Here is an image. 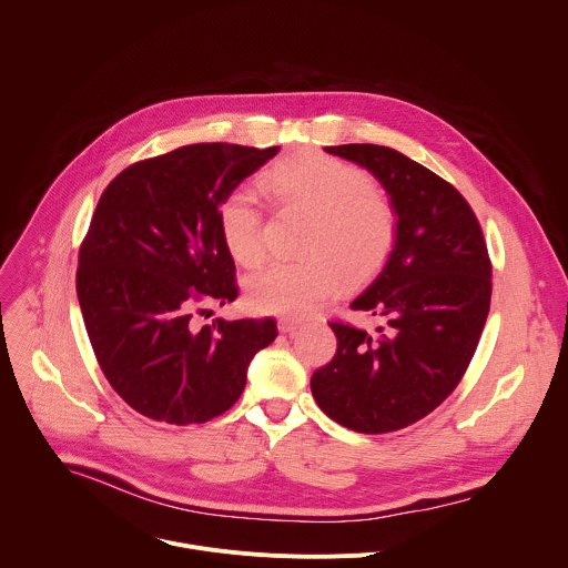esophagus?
<instances>
[{"label": "esophagus", "mask_w": 568, "mask_h": 568, "mask_svg": "<svg viewBox=\"0 0 568 568\" xmlns=\"http://www.w3.org/2000/svg\"><path fill=\"white\" fill-rule=\"evenodd\" d=\"M296 328H301V321H298V318H294V316H283V318H278V331H281L283 335H292Z\"/></svg>", "instance_id": "1"}]
</instances>
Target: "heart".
<instances>
[{
	"label": "heart",
	"mask_w": 568,
	"mask_h": 568,
	"mask_svg": "<svg viewBox=\"0 0 568 568\" xmlns=\"http://www.w3.org/2000/svg\"><path fill=\"white\" fill-rule=\"evenodd\" d=\"M263 191L283 211L307 215L301 261L274 263L247 281V301L261 312L310 314L346 281L373 278L397 242V211L375 191L371 175L323 152H298L263 175ZM217 226L235 263L265 258L263 206L250 189L229 191L217 206Z\"/></svg>",
	"instance_id": "b5f03b06"
}]
</instances>
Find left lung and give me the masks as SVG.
I'll return each mask as SVG.
<instances>
[{
  "mask_svg": "<svg viewBox=\"0 0 568 568\" xmlns=\"http://www.w3.org/2000/svg\"><path fill=\"white\" fill-rule=\"evenodd\" d=\"M371 171L397 211V242L351 310L375 331L331 321L335 357L314 371L318 409L359 434H388L432 414L463 379L493 296V263L467 200L393 148L328 145Z\"/></svg>",
  "mask_w": 568,
  "mask_h": 568,
  "instance_id": "1",
  "label": "left lung"
}]
</instances>
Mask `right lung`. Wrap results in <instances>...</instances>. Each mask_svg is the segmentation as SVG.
Returning a JSON list of instances; mask_svg holds the SVG:
<instances>
[{
	"instance_id": "1",
	"label": "right lung",
	"mask_w": 568,
	"mask_h": 568,
	"mask_svg": "<svg viewBox=\"0 0 568 568\" xmlns=\"http://www.w3.org/2000/svg\"><path fill=\"white\" fill-rule=\"evenodd\" d=\"M276 152L182 145L128 166L97 204L78 254V303L110 386L150 420L184 427L222 416L278 335L272 316L193 321L206 303L237 296L217 206Z\"/></svg>"
}]
</instances>
